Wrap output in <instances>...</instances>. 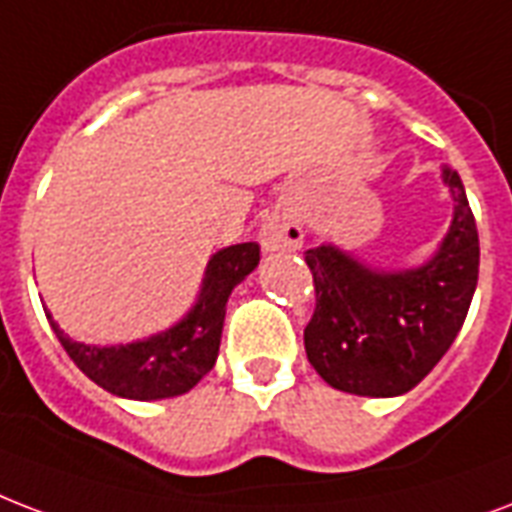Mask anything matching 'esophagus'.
<instances>
[{
  "label": "esophagus",
  "mask_w": 512,
  "mask_h": 512,
  "mask_svg": "<svg viewBox=\"0 0 512 512\" xmlns=\"http://www.w3.org/2000/svg\"><path fill=\"white\" fill-rule=\"evenodd\" d=\"M260 244L265 252H279V249H298L303 244V230L295 217L287 212L268 214L260 225Z\"/></svg>",
  "instance_id": "esophagus-1"
}]
</instances>
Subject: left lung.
<instances>
[{"label":"left lung","instance_id":"obj_1","mask_svg":"<svg viewBox=\"0 0 512 512\" xmlns=\"http://www.w3.org/2000/svg\"><path fill=\"white\" fill-rule=\"evenodd\" d=\"M454 222L438 255L381 273L335 247L308 249L317 306L303 330L308 362L327 384L365 397L411 392L462 330L478 284V228L459 174L443 169Z\"/></svg>","mask_w":512,"mask_h":512}]
</instances>
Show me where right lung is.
I'll use <instances>...</instances> for the list:
<instances>
[{
    "instance_id": "1",
    "label": "right lung",
    "mask_w": 512,
    "mask_h": 512,
    "mask_svg": "<svg viewBox=\"0 0 512 512\" xmlns=\"http://www.w3.org/2000/svg\"><path fill=\"white\" fill-rule=\"evenodd\" d=\"M260 263V247L255 241L233 244L209 260L204 287L198 303L190 308L179 325L147 341L128 346H88L72 341L58 330L48 314L50 327L72 357L77 368L93 384L128 400H161L190 392L214 368L220 351L225 303L233 287L255 271Z\"/></svg>"
}]
</instances>
